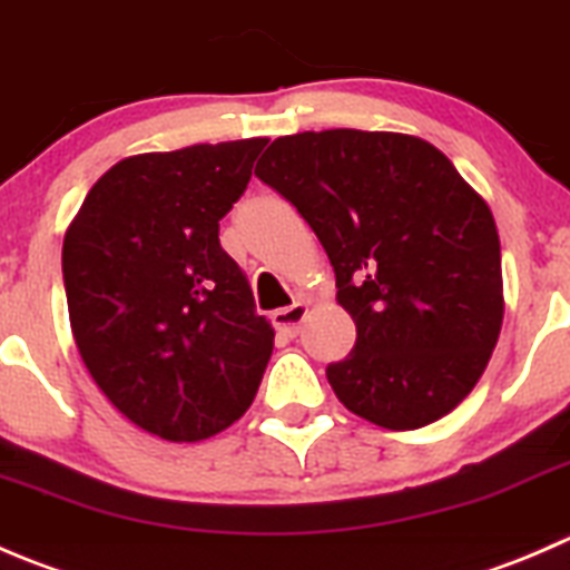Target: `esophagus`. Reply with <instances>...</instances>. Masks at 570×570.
Masks as SVG:
<instances>
[{"instance_id":"1","label":"esophagus","mask_w":570,"mask_h":570,"mask_svg":"<svg viewBox=\"0 0 570 570\" xmlns=\"http://www.w3.org/2000/svg\"><path fill=\"white\" fill-rule=\"evenodd\" d=\"M304 315H307V304H304V302H293L291 307L274 309L272 321H274V326H277L279 335L296 337L298 335V326H302V321H304Z\"/></svg>"}]
</instances>
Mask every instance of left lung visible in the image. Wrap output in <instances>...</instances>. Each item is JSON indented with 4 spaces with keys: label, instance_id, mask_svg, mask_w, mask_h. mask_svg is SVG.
<instances>
[{
    "label": "left lung",
    "instance_id": "8db88e82",
    "mask_svg": "<svg viewBox=\"0 0 570 570\" xmlns=\"http://www.w3.org/2000/svg\"><path fill=\"white\" fill-rule=\"evenodd\" d=\"M324 246L354 318L335 396L385 430L452 413L479 382L504 318L490 207L441 149L402 132L277 138L255 168Z\"/></svg>",
    "mask_w": 570,
    "mask_h": 570
}]
</instances>
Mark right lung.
<instances>
[{"mask_svg":"<svg viewBox=\"0 0 570 570\" xmlns=\"http://www.w3.org/2000/svg\"><path fill=\"white\" fill-rule=\"evenodd\" d=\"M268 138L196 144L116 163L63 240L71 332L99 391L135 426L174 443L249 410L274 348L218 222Z\"/></svg>","mask_w":570,"mask_h":570,"instance_id":"1","label":"right lung"}]
</instances>
